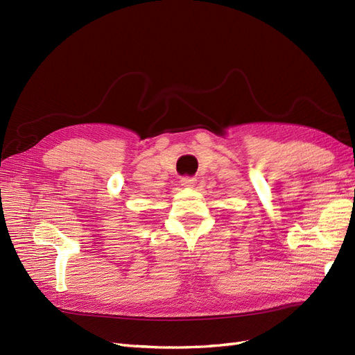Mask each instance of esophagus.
<instances>
[{
	"instance_id": "obj_1",
	"label": "esophagus",
	"mask_w": 355,
	"mask_h": 355,
	"mask_svg": "<svg viewBox=\"0 0 355 355\" xmlns=\"http://www.w3.org/2000/svg\"><path fill=\"white\" fill-rule=\"evenodd\" d=\"M196 178H192V176H182L180 178V185L182 187H185V188H192L196 185Z\"/></svg>"
}]
</instances>
